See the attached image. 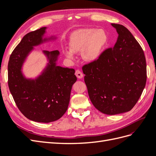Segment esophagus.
<instances>
[{
  "label": "esophagus",
  "mask_w": 156,
  "mask_h": 156,
  "mask_svg": "<svg viewBox=\"0 0 156 156\" xmlns=\"http://www.w3.org/2000/svg\"><path fill=\"white\" fill-rule=\"evenodd\" d=\"M75 75H76L77 77L79 78V79H81L83 77V73L81 72V71L79 70V69H77L76 71H75Z\"/></svg>",
  "instance_id": "esophagus-1"
}]
</instances>
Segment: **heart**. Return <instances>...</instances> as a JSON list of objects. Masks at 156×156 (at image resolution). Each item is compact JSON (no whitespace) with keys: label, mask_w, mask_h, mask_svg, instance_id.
Segmentation results:
<instances>
[{"label":"heart","mask_w":156,"mask_h":156,"mask_svg":"<svg viewBox=\"0 0 156 156\" xmlns=\"http://www.w3.org/2000/svg\"><path fill=\"white\" fill-rule=\"evenodd\" d=\"M108 41L107 32L103 29H84L74 32L69 41V50L64 51L67 58L73 59L74 53H81L84 60H97Z\"/></svg>","instance_id":"1"}]
</instances>
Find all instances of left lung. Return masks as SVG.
<instances>
[{"instance_id": "1", "label": "left lung", "mask_w": 156, "mask_h": 156, "mask_svg": "<svg viewBox=\"0 0 156 156\" xmlns=\"http://www.w3.org/2000/svg\"><path fill=\"white\" fill-rule=\"evenodd\" d=\"M119 37L115 46L83 66L90 101L98 111L114 115L131 110L146 82L144 51L124 26L112 23Z\"/></svg>"}]
</instances>
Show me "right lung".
<instances>
[{
	"instance_id": "add662e5",
	"label": "right lung",
	"mask_w": 156,
	"mask_h": 156,
	"mask_svg": "<svg viewBox=\"0 0 156 156\" xmlns=\"http://www.w3.org/2000/svg\"><path fill=\"white\" fill-rule=\"evenodd\" d=\"M46 27L27 34L12 53L8 65V87L18 108L30 120L49 123L58 120L66 112L70 94L77 77L75 69L56 66L57 50L43 51L49 62L35 79H27L22 66L34 47L54 37L44 38Z\"/></svg>"
}]
</instances>
